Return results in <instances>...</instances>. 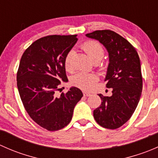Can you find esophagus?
<instances>
[{
  "instance_id": "esophagus-1",
  "label": "esophagus",
  "mask_w": 158,
  "mask_h": 158,
  "mask_svg": "<svg viewBox=\"0 0 158 158\" xmlns=\"http://www.w3.org/2000/svg\"><path fill=\"white\" fill-rule=\"evenodd\" d=\"M83 95H84V96H90L91 95V94L89 93V92H83Z\"/></svg>"
}]
</instances>
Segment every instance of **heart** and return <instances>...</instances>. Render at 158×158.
Masks as SVG:
<instances>
[{"label":"heart","instance_id":"1","mask_svg":"<svg viewBox=\"0 0 158 158\" xmlns=\"http://www.w3.org/2000/svg\"><path fill=\"white\" fill-rule=\"evenodd\" d=\"M81 47L94 62L100 61L104 56V48L102 44L97 41L87 40L81 45ZM72 57H73V51L70 50L67 52L64 60L65 69L69 72L73 71V69ZM98 80V76L95 73H79L72 78V83L73 85L79 89L90 90Z\"/></svg>","mask_w":158,"mask_h":158}]
</instances>
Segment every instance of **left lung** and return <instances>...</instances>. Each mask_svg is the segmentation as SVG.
I'll use <instances>...</instances> for the list:
<instances>
[{"instance_id":"1","label":"left lung","mask_w":158,"mask_h":158,"mask_svg":"<svg viewBox=\"0 0 158 158\" xmlns=\"http://www.w3.org/2000/svg\"><path fill=\"white\" fill-rule=\"evenodd\" d=\"M85 36L102 44L109 56L106 81L112 95L98 94L102 103L94 110V118L103 128H118L130 119L141 98L143 78L139 56L126 39L112 30H95Z\"/></svg>"}]
</instances>
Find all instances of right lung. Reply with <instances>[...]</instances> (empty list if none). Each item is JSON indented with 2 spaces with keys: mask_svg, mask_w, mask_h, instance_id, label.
<instances>
[{
  "mask_svg": "<svg viewBox=\"0 0 158 158\" xmlns=\"http://www.w3.org/2000/svg\"><path fill=\"white\" fill-rule=\"evenodd\" d=\"M76 35H49L33 42L22 55L17 83L23 107L37 125L58 131L71 122L73 110L82 92L72 87L66 93L56 92L67 82L66 55L77 42Z\"/></svg>",
  "mask_w": 158,
  "mask_h": 158,
  "instance_id": "1",
  "label": "right lung"
}]
</instances>
